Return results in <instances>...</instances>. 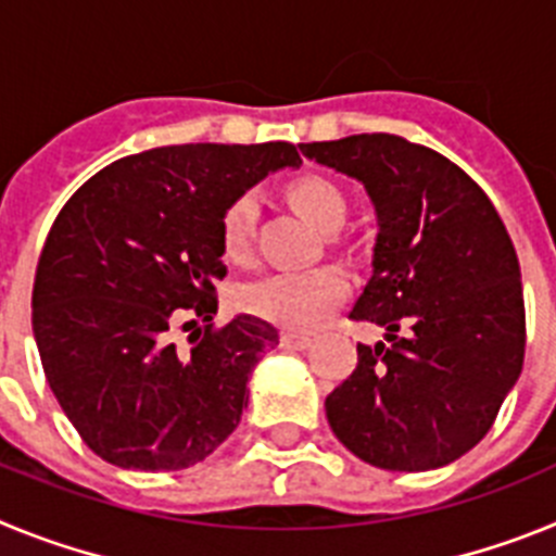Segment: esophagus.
Returning <instances> with one entry per match:
<instances>
[{"mask_svg": "<svg viewBox=\"0 0 556 556\" xmlns=\"http://www.w3.org/2000/svg\"><path fill=\"white\" fill-rule=\"evenodd\" d=\"M281 345L289 348V351H303V348L312 345V337H306V333L283 331V333H281Z\"/></svg>", "mask_w": 556, "mask_h": 556, "instance_id": "obj_1", "label": "esophagus"}]
</instances>
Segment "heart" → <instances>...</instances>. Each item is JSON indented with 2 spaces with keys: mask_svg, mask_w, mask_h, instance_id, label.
Here are the masks:
<instances>
[{
  "mask_svg": "<svg viewBox=\"0 0 556 556\" xmlns=\"http://www.w3.org/2000/svg\"><path fill=\"white\" fill-rule=\"evenodd\" d=\"M289 200L303 217L326 233H333L345 223L348 203L345 194L337 184L320 178V175H306L289 186ZM258 217V200L253 191H244L223 214L219 236H223V250L233 262H248L253 253V230ZM345 273L339 267H312V269H281V273H267L255 281L244 283L236 294L239 308L253 317L275 323V326L294 328V331H308L326 323L333 308L348 298Z\"/></svg>",
  "mask_w": 556,
  "mask_h": 556,
  "instance_id": "b5f03b06",
  "label": "heart"
}]
</instances>
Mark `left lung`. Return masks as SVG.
<instances>
[{"label":"left lung","mask_w":556,"mask_h":556,"mask_svg":"<svg viewBox=\"0 0 556 556\" xmlns=\"http://www.w3.org/2000/svg\"><path fill=\"white\" fill-rule=\"evenodd\" d=\"M301 152L362 180L378 219L351 320L387 328V345L356 348V370L326 397L328 426L376 468H443L488 434L523 367L513 239L481 186L429 147L362 132Z\"/></svg>","instance_id":"8db88e82"}]
</instances>
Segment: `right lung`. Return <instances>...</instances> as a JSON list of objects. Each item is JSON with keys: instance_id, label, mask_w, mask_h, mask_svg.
<instances>
[{"instance_id": "add662e5", "label": "right lung", "mask_w": 556, "mask_h": 556, "mask_svg": "<svg viewBox=\"0 0 556 556\" xmlns=\"http://www.w3.org/2000/svg\"><path fill=\"white\" fill-rule=\"evenodd\" d=\"M289 141L172 144L113 161L68 198L33 283L43 376L83 443L116 468L184 470L239 426L248 378L278 331L214 328L223 214L281 166ZM208 321L178 352L170 331Z\"/></svg>"}]
</instances>
